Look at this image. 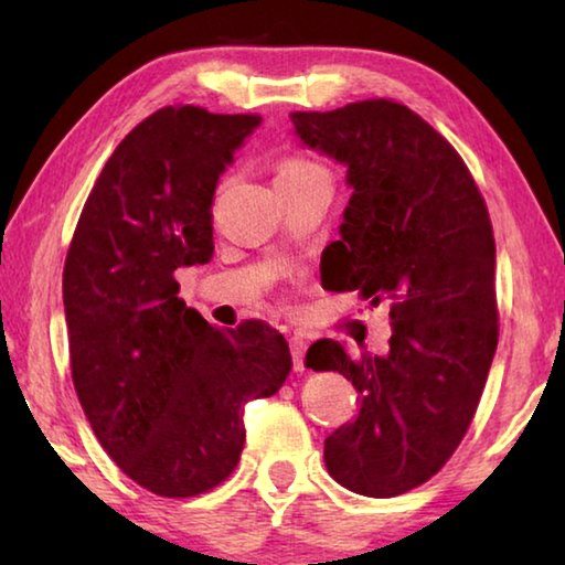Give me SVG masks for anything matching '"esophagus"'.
<instances>
[{"label": "esophagus", "instance_id": "esophagus-1", "mask_svg": "<svg viewBox=\"0 0 565 565\" xmlns=\"http://www.w3.org/2000/svg\"><path fill=\"white\" fill-rule=\"evenodd\" d=\"M289 347H291V356H294V369L303 371V356H306V341L299 333L289 337Z\"/></svg>", "mask_w": 565, "mask_h": 565}]
</instances>
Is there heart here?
<instances>
[{"instance_id":"obj_1","label":"heart","mask_w":565,"mask_h":565,"mask_svg":"<svg viewBox=\"0 0 565 565\" xmlns=\"http://www.w3.org/2000/svg\"><path fill=\"white\" fill-rule=\"evenodd\" d=\"M306 169H319V167L311 164V161H303V159H291L281 167L279 174H294V171H306Z\"/></svg>"}]
</instances>
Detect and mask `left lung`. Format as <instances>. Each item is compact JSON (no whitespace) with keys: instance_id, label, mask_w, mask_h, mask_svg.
<instances>
[{"instance_id":"8db88e82","label":"left lung","mask_w":565,"mask_h":565,"mask_svg":"<svg viewBox=\"0 0 565 565\" xmlns=\"http://www.w3.org/2000/svg\"><path fill=\"white\" fill-rule=\"evenodd\" d=\"M291 121L306 149L347 167L351 189L321 281L391 301L394 329L384 356H351L329 339L306 353L309 369L339 371L359 391V414L323 441V461L349 491L391 499L451 458L483 394L499 343L491 218L463 159L404 104Z\"/></svg>"}]
</instances>
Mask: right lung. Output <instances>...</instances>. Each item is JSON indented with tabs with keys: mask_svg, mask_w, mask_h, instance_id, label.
Returning <instances> with one entry per match:
<instances>
[{
	"mask_svg": "<svg viewBox=\"0 0 565 565\" xmlns=\"http://www.w3.org/2000/svg\"><path fill=\"white\" fill-rule=\"evenodd\" d=\"M259 114L164 107L114 149L64 264L72 379L94 436L131 481L167 499L234 471L244 406L274 396L289 343L266 323L216 329L174 271L214 256L212 199Z\"/></svg>",
	"mask_w": 565,
	"mask_h": 565,
	"instance_id": "1",
	"label": "right lung"
}]
</instances>
